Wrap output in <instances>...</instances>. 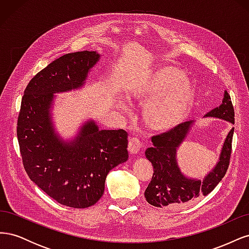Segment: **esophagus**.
Returning a JSON list of instances; mask_svg holds the SVG:
<instances>
[{
    "label": "esophagus",
    "instance_id": "34e87169",
    "mask_svg": "<svg viewBox=\"0 0 249 249\" xmlns=\"http://www.w3.org/2000/svg\"><path fill=\"white\" fill-rule=\"evenodd\" d=\"M142 146L141 141L137 137H131L129 140V152L131 154L138 153Z\"/></svg>",
    "mask_w": 249,
    "mask_h": 249
}]
</instances>
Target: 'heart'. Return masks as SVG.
Masks as SVG:
<instances>
[{"instance_id":"1","label":"heart","mask_w":249,"mask_h":249,"mask_svg":"<svg viewBox=\"0 0 249 249\" xmlns=\"http://www.w3.org/2000/svg\"><path fill=\"white\" fill-rule=\"evenodd\" d=\"M132 97L145 103L142 120L150 130L165 132L185 122L196 101V85L183 71L171 65L157 67L134 87ZM120 108L125 110L124 104Z\"/></svg>"}]
</instances>
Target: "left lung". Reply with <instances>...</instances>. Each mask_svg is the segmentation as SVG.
Instances as JSON below:
<instances>
[{
	"instance_id": "obj_1",
	"label": "left lung",
	"mask_w": 249,
	"mask_h": 249,
	"mask_svg": "<svg viewBox=\"0 0 249 249\" xmlns=\"http://www.w3.org/2000/svg\"><path fill=\"white\" fill-rule=\"evenodd\" d=\"M205 117L220 118L235 124V112L228 91H224L219 107L211 110ZM194 122L180 124L175 129L152 137L153 146L145 150V157L152 162L154 175L144 192L145 199L152 206L163 208L185 206L206 196L219 184L227 173L231 154L233 127L229 132L215 167L202 180L186 177L180 171L177 161V150L188 136Z\"/></svg>"
}]
</instances>
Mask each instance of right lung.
Instances as JSON below:
<instances>
[{
	"instance_id": "add662e5",
	"label": "right lung",
	"mask_w": 249,
	"mask_h": 249,
	"mask_svg": "<svg viewBox=\"0 0 249 249\" xmlns=\"http://www.w3.org/2000/svg\"><path fill=\"white\" fill-rule=\"evenodd\" d=\"M100 57L83 51L54 60L29 82L21 99L17 133L27 175L50 197L71 208L99 201L109 171L129 158L124 130H100L88 120L73 140L64 141L53 125L54 94L84 85Z\"/></svg>"
}]
</instances>
